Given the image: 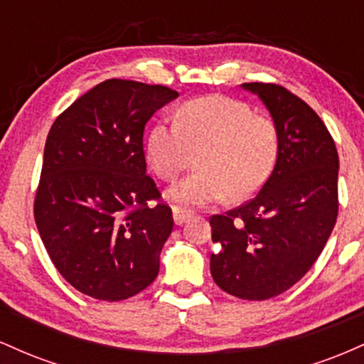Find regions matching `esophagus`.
<instances>
[{
    "mask_svg": "<svg viewBox=\"0 0 364 364\" xmlns=\"http://www.w3.org/2000/svg\"><path fill=\"white\" fill-rule=\"evenodd\" d=\"M191 215H193V212L188 210V208H183V207H178V205H174V207H173V217H174V223H176L178 225L185 224L186 220L190 219Z\"/></svg>",
    "mask_w": 364,
    "mask_h": 364,
    "instance_id": "34e87169",
    "label": "esophagus"
}]
</instances>
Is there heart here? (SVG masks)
<instances>
[{
    "mask_svg": "<svg viewBox=\"0 0 364 364\" xmlns=\"http://www.w3.org/2000/svg\"><path fill=\"white\" fill-rule=\"evenodd\" d=\"M277 154L274 119L224 95L183 104L173 123L156 124L147 141L150 168L164 181L178 179L196 156L198 171L171 190L174 200L191 205L250 198L270 176Z\"/></svg>",
    "mask_w": 364,
    "mask_h": 364,
    "instance_id": "heart-1",
    "label": "heart"
}]
</instances>
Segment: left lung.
<instances>
[{
  "label": "left lung",
  "instance_id": "1",
  "mask_svg": "<svg viewBox=\"0 0 364 364\" xmlns=\"http://www.w3.org/2000/svg\"><path fill=\"white\" fill-rule=\"evenodd\" d=\"M279 132L274 171L243 205L212 215L210 274L220 289L262 301L294 286L325 248L339 214V156L320 116L275 83H243Z\"/></svg>",
  "mask_w": 364,
  "mask_h": 364
}]
</instances>
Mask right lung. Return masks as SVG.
I'll list each match as a JSON object with an SVG mask.
<instances>
[{
  "label": "right lung",
  "instance_id": "add662e5",
  "mask_svg": "<svg viewBox=\"0 0 364 364\" xmlns=\"http://www.w3.org/2000/svg\"><path fill=\"white\" fill-rule=\"evenodd\" d=\"M164 85L111 78L58 116L44 147L34 217L54 267L77 291L121 301L156 281L173 231L147 174L144 129L178 97Z\"/></svg>",
  "mask_w": 364,
  "mask_h": 364
}]
</instances>
